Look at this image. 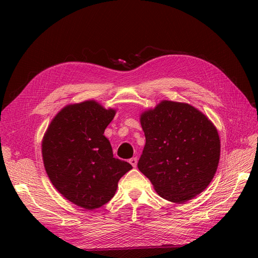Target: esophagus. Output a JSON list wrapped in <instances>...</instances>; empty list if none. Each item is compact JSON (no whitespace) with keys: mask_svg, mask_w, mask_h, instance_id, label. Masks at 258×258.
Masks as SVG:
<instances>
[{"mask_svg":"<svg viewBox=\"0 0 258 258\" xmlns=\"http://www.w3.org/2000/svg\"><path fill=\"white\" fill-rule=\"evenodd\" d=\"M129 162H130V165H131L132 167L136 168V167H137V163H138V159H137V157H134V158L129 159Z\"/></svg>","mask_w":258,"mask_h":258,"instance_id":"obj_1","label":"esophagus"}]
</instances>
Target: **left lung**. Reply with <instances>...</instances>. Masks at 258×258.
<instances>
[{"mask_svg":"<svg viewBox=\"0 0 258 258\" xmlns=\"http://www.w3.org/2000/svg\"><path fill=\"white\" fill-rule=\"evenodd\" d=\"M140 122L146 142L138 168L159 196L184 204L204 191L221 156L213 122L190 104L168 100L143 112Z\"/></svg>","mask_w":258,"mask_h":258,"instance_id":"obj_1","label":"left lung"}]
</instances>
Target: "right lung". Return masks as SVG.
<instances>
[{
  "label": "right lung",
  "instance_id": "obj_1",
  "mask_svg": "<svg viewBox=\"0 0 258 258\" xmlns=\"http://www.w3.org/2000/svg\"><path fill=\"white\" fill-rule=\"evenodd\" d=\"M116 114L95 100L69 104L53 117L42 141L43 162L62 196L86 210L110 201L122 175L132 169L113 157L104 130Z\"/></svg>",
  "mask_w": 258,
  "mask_h": 258
}]
</instances>
